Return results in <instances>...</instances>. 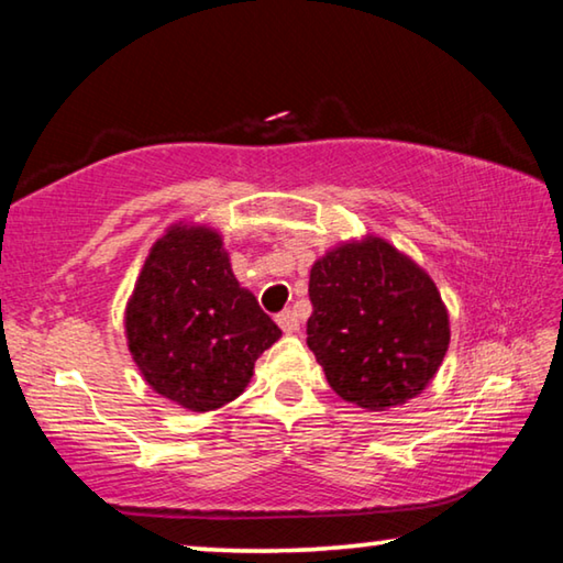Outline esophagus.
Masks as SVG:
<instances>
[{
	"label": "esophagus",
	"instance_id": "1",
	"mask_svg": "<svg viewBox=\"0 0 563 563\" xmlns=\"http://www.w3.org/2000/svg\"><path fill=\"white\" fill-rule=\"evenodd\" d=\"M278 325L283 328V332H288V335H292V332L300 330V318L298 312L295 310H283L278 316Z\"/></svg>",
	"mask_w": 563,
	"mask_h": 563
}]
</instances>
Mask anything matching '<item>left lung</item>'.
Listing matches in <instances>:
<instances>
[{"mask_svg":"<svg viewBox=\"0 0 563 563\" xmlns=\"http://www.w3.org/2000/svg\"><path fill=\"white\" fill-rule=\"evenodd\" d=\"M308 290V347L345 402L385 412L432 383L450 312L409 255L377 235L345 241L316 261Z\"/></svg>","mask_w":563,"mask_h":563,"instance_id":"1","label":"left lung"}]
</instances>
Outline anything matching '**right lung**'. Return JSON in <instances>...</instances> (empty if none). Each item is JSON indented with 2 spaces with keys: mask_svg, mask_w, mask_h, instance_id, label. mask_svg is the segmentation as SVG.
Listing matches in <instances>:
<instances>
[{
  "mask_svg": "<svg viewBox=\"0 0 563 563\" xmlns=\"http://www.w3.org/2000/svg\"><path fill=\"white\" fill-rule=\"evenodd\" d=\"M123 325L148 387L190 412L243 395L255 360L283 335L235 280L223 235L184 221L148 251Z\"/></svg>",
  "mask_w": 563,
  "mask_h": 563,
  "instance_id": "right-lung-1",
  "label": "right lung"
}]
</instances>
